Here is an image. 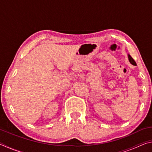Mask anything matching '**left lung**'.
I'll use <instances>...</instances> for the list:
<instances>
[{
  "label": "left lung",
  "mask_w": 152,
  "mask_h": 152,
  "mask_svg": "<svg viewBox=\"0 0 152 152\" xmlns=\"http://www.w3.org/2000/svg\"><path fill=\"white\" fill-rule=\"evenodd\" d=\"M128 58H129V62L132 64L133 66H137V64H136V62L135 61V60H133V58L129 54L128 55Z\"/></svg>",
  "instance_id": "obj_1"
}]
</instances>
